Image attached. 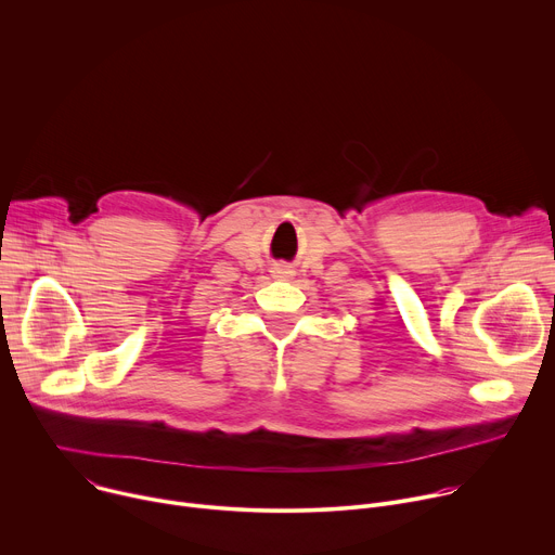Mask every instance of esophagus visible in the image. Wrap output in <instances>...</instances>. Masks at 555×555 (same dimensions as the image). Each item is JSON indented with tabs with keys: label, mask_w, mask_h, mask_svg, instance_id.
Returning <instances> with one entry per match:
<instances>
[{
	"label": "esophagus",
	"mask_w": 555,
	"mask_h": 555,
	"mask_svg": "<svg viewBox=\"0 0 555 555\" xmlns=\"http://www.w3.org/2000/svg\"><path fill=\"white\" fill-rule=\"evenodd\" d=\"M276 272H279V274H283V276H287V274H289V270H287V268H279Z\"/></svg>",
	"instance_id": "obj_1"
}]
</instances>
